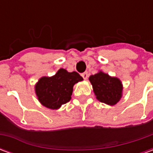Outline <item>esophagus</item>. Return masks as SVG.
Masks as SVG:
<instances>
[{
	"instance_id": "obj_1",
	"label": "esophagus",
	"mask_w": 153,
	"mask_h": 153,
	"mask_svg": "<svg viewBox=\"0 0 153 153\" xmlns=\"http://www.w3.org/2000/svg\"><path fill=\"white\" fill-rule=\"evenodd\" d=\"M82 77H83L84 80L88 79V72H84V73L82 74Z\"/></svg>"
}]
</instances>
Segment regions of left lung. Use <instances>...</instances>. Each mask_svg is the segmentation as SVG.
Masks as SVG:
<instances>
[{
  "instance_id": "obj_1",
  "label": "left lung",
  "mask_w": 153,
  "mask_h": 153,
  "mask_svg": "<svg viewBox=\"0 0 153 153\" xmlns=\"http://www.w3.org/2000/svg\"><path fill=\"white\" fill-rule=\"evenodd\" d=\"M96 98L101 102L114 106L121 99L123 84L120 79L110 76L100 70L98 73L89 77Z\"/></svg>"
}]
</instances>
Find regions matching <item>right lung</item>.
<instances>
[{
	"instance_id": "add662e5",
	"label": "right lung",
	"mask_w": 153,
	"mask_h": 153,
	"mask_svg": "<svg viewBox=\"0 0 153 153\" xmlns=\"http://www.w3.org/2000/svg\"><path fill=\"white\" fill-rule=\"evenodd\" d=\"M83 80L75 71L61 68L53 76L40 78L35 84V93L42 106L57 110L71 99L74 85Z\"/></svg>"
}]
</instances>
